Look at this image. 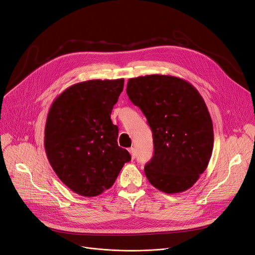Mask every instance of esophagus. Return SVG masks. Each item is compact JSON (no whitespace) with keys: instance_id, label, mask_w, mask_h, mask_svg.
<instances>
[{"instance_id":"obj_1","label":"esophagus","mask_w":255,"mask_h":255,"mask_svg":"<svg viewBox=\"0 0 255 255\" xmlns=\"http://www.w3.org/2000/svg\"><path fill=\"white\" fill-rule=\"evenodd\" d=\"M129 153H130V155H131V158L132 159H134L135 158V156H136V152H135V149L134 148H129Z\"/></svg>"}]
</instances>
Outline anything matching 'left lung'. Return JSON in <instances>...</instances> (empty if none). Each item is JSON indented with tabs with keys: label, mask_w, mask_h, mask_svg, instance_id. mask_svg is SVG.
I'll return each mask as SVG.
<instances>
[{
	"label": "left lung",
	"mask_w": 255,
	"mask_h": 255,
	"mask_svg": "<svg viewBox=\"0 0 255 255\" xmlns=\"http://www.w3.org/2000/svg\"><path fill=\"white\" fill-rule=\"evenodd\" d=\"M127 95L147 118L154 154L145 174L157 190L182 193L206 170L214 147L213 122L201 95L170 75L131 78Z\"/></svg>",
	"instance_id": "1"
}]
</instances>
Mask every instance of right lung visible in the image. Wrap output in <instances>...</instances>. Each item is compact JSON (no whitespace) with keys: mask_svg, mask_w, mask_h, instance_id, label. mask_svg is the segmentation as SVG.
<instances>
[{"mask_svg":"<svg viewBox=\"0 0 255 255\" xmlns=\"http://www.w3.org/2000/svg\"><path fill=\"white\" fill-rule=\"evenodd\" d=\"M124 79L88 80L66 88L52 103L45 149L54 172L71 191L95 197L110 189L131 156L119 147L110 115Z\"/></svg>","mask_w":255,"mask_h":255,"instance_id":"add662e5","label":"right lung"}]
</instances>
